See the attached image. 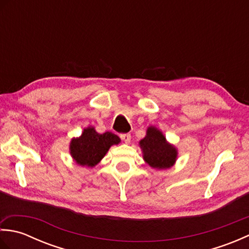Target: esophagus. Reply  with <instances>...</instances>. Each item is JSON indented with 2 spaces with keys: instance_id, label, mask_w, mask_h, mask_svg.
I'll return each instance as SVG.
<instances>
[{
  "instance_id": "esophagus-1",
  "label": "esophagus",
  "mask_w": 249,
  "mask_h": 249,
  "mask_svg": "<svg viewBox=\"0 0 249 249\" xmlns=\"http://www.w3.org/2000/svg\"><path fill=\"white\" fill-rule=\"evenodd\" d=\"M121 139L123 140L126 144H128L130 142V135L129 134H123L121 135Z\"/></svg>"
}]
</instances>
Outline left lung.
Wrapping results in <instances>:
<instances>
[{"label": "left lung", "instance_id": "left-lung-1", "mask_svg": "<svg viewBox=\"0 0 249 249\" xmlns=\"http://www.w3.org/2000/svg\"><path fill=\"white\" fill-rule=\"evenodd\" d=\"M142 157L151 168L156 170L170 169L178 160V149L168 142L165 135L155 126H149L146 135L139 141Z\"/></svg>", "mask_w": 249, "mask_h": 249}]
</instances>
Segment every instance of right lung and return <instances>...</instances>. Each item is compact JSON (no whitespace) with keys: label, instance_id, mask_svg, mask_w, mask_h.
I'll return each mask as SVG.
<instances>
[{"label":"right lung","instance_id":"right-lung-1","mask_svg":"<svg viewBox=\"0 0 249 249\" xmlns=\"http://www.w3.org/2000/svg\"><path fill=\"white\" fill-rule=\"evenodd\" d=\"M120 142L119 137L111 131L99 134L94 126H88L83 129L81 136L71 140L70 153L77 165L93 168L103 160L111 146Z\"/></svg>","mask_w":249,"mask_h":249}]
</instances>
